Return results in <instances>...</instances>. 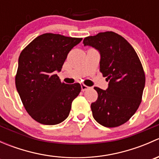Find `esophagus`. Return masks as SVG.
<instances>
[{"label": "esophagus", "mask_w": 159, "mask_h": 159, "mask_svg": "<svg viewBox=\"0 0 159 159\" xmlns=\"http://www.w3.org/2000/svg\"><path fill=\"white\" fill-rule=\"evenodd\" d=\"M81 91H87V90L89 89V87H88V86H86L85 84H81Z\"/></svg>", "instance_id": "34e87169"}]
</instances>
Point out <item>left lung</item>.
I'll list each match as a JSON object with an SVG mask.
<instances>
[{
  "mask_svg": "<svg viewBox=\"0 0 159 159\" xmlns=\"http://www.w3.org/2000/svg\"><path fill=\"white\" fill-rule=\"evenodd\" d=\"M83 44L100 53V71L108 81L106 90L94 88L98 99L91 105L93 118L107 128L121 125L142 102L145 76L139 56L123 37L112 31L87 37Z\"/></svg>",
  "mask_w": 159,
  "mask_h": 159,
  "instance_id": "8db88e82",
  "label": "left lung"
}]
</instances>
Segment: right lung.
Listing matches in <instances>:
<instances>
[{
	"instance_id": "add662e5",
	"label": "right lung",
	"mask_w": 159,
	"mask_h": 159,
	"mask_svg": "<svg viewBox=\"0 0 159 159\" xmlns=\"http://www.w3.org/2000/svg\"><path fill=\"white\" fill-rule=\"evenodd\" d=\"M82 38L56 34L37 37L20 53L15 84L28 113L38 122L54 125L68 117L79 83H61L56 71L61 70L69 51Z\"/></svg>"
}]
</instances>
